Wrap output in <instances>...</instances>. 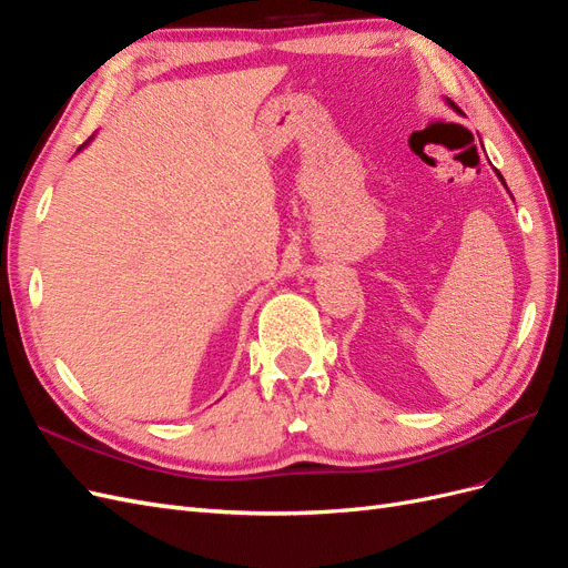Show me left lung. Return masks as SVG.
I'll return each instance as SVG.
<instances>
[{
    "label": "left lung",
    "mask_w": 568,
    "mask_h": 568,
    "mask_svg": "<svg viewBox=\"0 0 568 568\" xmlns=\"http://www.w3.org/2000/svg\"><path fill=\"white\" fill-rule=\"evenodd\" d=\"M448 104H450V106H453V109H455V111H457V106H455V104H453V101H448ZM495 173H497V170H495ZM497 178H500V180H503V175H500V173H497ZM503 184H505V180H503ZM505 186H507V184H505Z\"/></svg>",
    "instance_id": "obj_1"
}]
</instances>
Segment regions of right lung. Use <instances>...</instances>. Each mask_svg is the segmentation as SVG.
I'll return each instance as SVG.
<instances>
[{"instance_id":"obj_1","label":"right lung","mask_w":568,"mask_h":568,"mask_svg":"<svg viewBox=\"0 0 568 568\" xmlns=\"http://www.w3.org/2000/svg\"><path fill=\"white\" fill-rule=\"evenodd\" d=\"M82 146H84V144H82ZM82 146H80V149H82ZM80 149H78V151H80Z\"/></svg>"}]
</instances>
